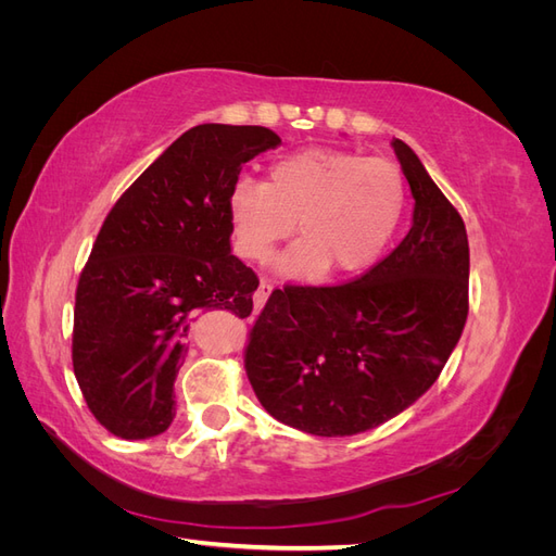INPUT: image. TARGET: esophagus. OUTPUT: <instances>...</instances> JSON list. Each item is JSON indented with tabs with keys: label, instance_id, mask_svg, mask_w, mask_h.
<instances>
[{
	"label": "esophagus",
	"instance_id": "obj_1",
	"mask_svg": "<svg viewBox=\"0 0 556 556\" xmlns=\"http://www.w3.org/2000/svg\"><path fill=\"white\" fill-rule=\"evenodd\" d=\"M268 294H271V285H268L266 280H262V282H260V288H257V292H255V296H252V304H255V308H252V313L257 315V313L264 308Z\"/></svg>",
	"mask_w": 556,
	"mask_h": 556
}]
</instances>
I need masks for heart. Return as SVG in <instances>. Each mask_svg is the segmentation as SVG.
<instances>
[{
	"mask_svg": "<svg viewBox=\"0 0 556 556\" xmlns=\"http://www.w3.org/2000/svg\"><path fill=\"white\" fill-rule=\"evenodd\" d=\"M403 211L406 180L394 162L333 148L285 155L268 166L266 182L239 180L229 194L233 245L243 257L264 262L299 223L301 239L280 262L294 278L374 264Z\"/></svg>",
	"mask_w": 556,
	"mask_h": 556,
	"instance_id": "b5f03b06",
	"label": "heart"
}]
</instances>
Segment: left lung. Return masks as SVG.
<instances>
[{"label": "left lung", "instance_id": "1", "mask_svg": "<svg viewBox=\"0 0 556 556\" xmlns=\"http://www.w3.org/2000/svg\"><path fill=\"white\" fill-rule=\"evenodd\" d=\"M392 146L415 197L406 239L348 282L274 290L248 331L252 390L268 415L306 433L352 435L408 408L441 376L466 325L462 215L413 150Z\"/></svg>", "mask_w": 556, "mask_h": 556}]
</instances>
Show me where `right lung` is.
<instances>
[{
  "label": "right lung",
  "mask_w": 556,
  "mask_h": 556,
  "mask_svg": "<svg viewBox=\"0 0 556 556\" xmlns=\"http://www.w3.org/2000/svg\"><path fill=\"white\" fill-rule=\"evenodd\" d=\"M278 143L257 125H197L109 211L78 278L72 362L90 413L117 439L169 429L199 311L250 315L260 278L231 255L229 194L243 164Z\"/></svg>",
  "instance_id": "1"
}]
</instances>
